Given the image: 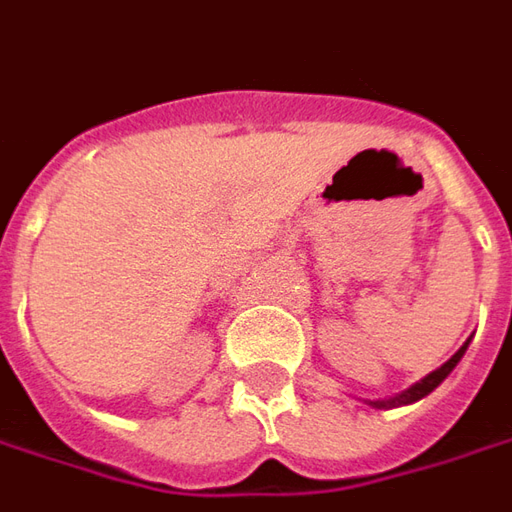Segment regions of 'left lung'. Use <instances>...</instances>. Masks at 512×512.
<instances>
[{"mask_svg":"<svg viewBox=\"0 0 512 512\" xmlns=\"http://www.w3.org/2000/svg\"><path fill=\"white\" fill-rule=\"evenodd\" d=\"M465 348H468V343H465L463 348H460V351H457V354H454V357H451L449 362H446V365H440V368H438V370H432V373H429L426 379H421V382H418V384H412L410 390H404V393H398L396 398H387V401H370V407H379V410H390V407H401V404H412V401H418V398L429 396V393H432V390H435V387H438V384L443 382L446 376H449L451 370L457 368V362L463 359Z\"/></svg>","mask_w":512,"mask_h":512,"instance_id":"left-lung-1","label":"left lung"}]
</instances>
